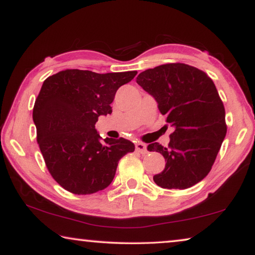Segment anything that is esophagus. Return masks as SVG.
Listing matches in <instances>:
<instances>
[{
	"label": "esophagus",
	"instance_id": "1",
	"mask_svg": "<svg viewBox=\"0 0 255 255\" xmlns=\"http://www.w3.org/2000/svg\"><path fill=\"white\" fill-rule=\"evenodd\" d=\"M136 150H137V152L141 153V154H146V153H147V147H146V145L144 143H137L136 144Z\"/></svg>",
	"mask_w": 255,
	"mask_h": 255
}]
</instances>
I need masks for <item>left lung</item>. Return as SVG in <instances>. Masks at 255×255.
<instances>
[{
    "instance_id": "8db88e82",
    "label": "left lung",
    "mask_w": 255,
    "mask_h": 255,
    "mask_svg": "<svg viewBox=\"0 0 255 255\" xmlns=\"http://www.w3.org/2000/svg\"><path fill=\"white\" fill-rule=\"evenodd\" d=\"M136 82L157 102L174 128L169 147L147 146L161 153L165 167L153 176L164 189H187L206 178L226 136L225 108L213 80L182 63L164 64L141 72Z\"/></svg>"
}]
</instances>
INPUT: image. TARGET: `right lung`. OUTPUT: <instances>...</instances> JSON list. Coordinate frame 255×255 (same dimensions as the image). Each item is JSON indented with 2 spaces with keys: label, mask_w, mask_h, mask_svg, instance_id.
Returning <instances> with one entry per match:
<instances>
[{
  "label": "right lung",
  "mask_w": 255,
  "mask_h": 255,
  "mask_svg": "<svg viewBox=\"0 0 255 255\" xmlns=\"http://www.w3.org/2000/svg\"><path fill=\"white\" fill-rule=\"evenodd\" d=\"M136 74L65 70L44 81L32 111L37 141L49 173L67 191L91 195L106 189L119 159L135 150L123 137L102 143L96 124L111 114L117 90Z\"/></svg>",
  "instance_id": "1"
}]
</instances>
